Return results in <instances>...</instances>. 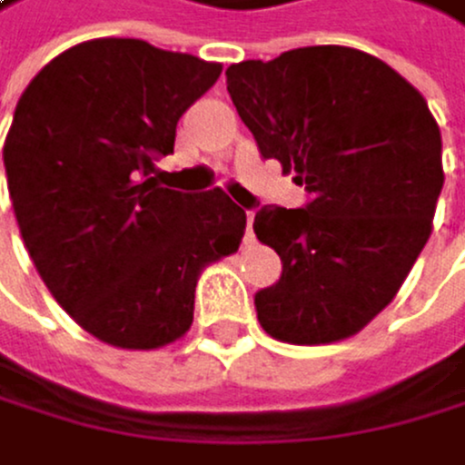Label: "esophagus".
Listing matches in <instances>:
<instances>
[{"instance_id":"34e87169","label":"esophagus","mask_w":465,"mask_h":465,"mask_svg":"<svg viewBox=\"0 0 465 465\" xmlns=\"http://www.w3.org/2000/svg\"><path fill=\"white\" fill-rule=\"evenodd\" d=\"M245 223H248L245 240H254V231H252V223H254V211H245Z\"/></svg>"}]
</instances>
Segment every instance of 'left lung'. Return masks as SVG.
I'll use <instances>...</instances> for the list:
<instances>
[{
	"label": "left lung",
	"instance_id": "left-lung-1",
	"mask_svg": "<svg viewBox=\"0 0 465 465\" xmlns=\"http://www.w3.org/2000/svg\"><path fill=\"white\" fill-rule=\"evenodd\" d=\"M225 82L260 156L309 193L302 208L254 217L282 262L254 294L260 326L294 346L357 334L431 234L443 143L426 99L386 62L340 45L231 64Z\"/></svg>",
	"mask_w": 465,
	"mask_h": 465
}]
</instances>
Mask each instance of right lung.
Listing matches in <instances>:
<instances>
[{
    "label": "right lung",
    "mask_w": 465,
    "mask_h": 465,
    "mask_svg": "<svg viewBox=\"0 0 465 465\" xmlns=\"http://www.w3.org/2000/svg\"><path fill=\"white\" fill-rule=\"evenodd\" d=\"M223 64L143 39L74 45L31 79L5 139L27 254L54 300L119 349H160L193 322L200 272L240 248L245 211L220 188H163L180 116Z\"/></svg>",
    "instance_id": "1"
}]
</instances>
